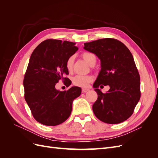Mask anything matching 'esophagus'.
<instances>
[{"instance_id":"34e87169","label":"esophagus","mask_w":158,"mask_h":158,"mask_svg":"<svg viewBox=\"0 0 158 158\" xmlns=\"http://www.w3.org/2000/svg\"><path fill=\"white\" fill-rule=\"evenodd\" d=\"M89 90V89H86V88H82V93H85V92H88Z\"/></svg>"}]
</instances>
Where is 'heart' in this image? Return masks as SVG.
Returning a JSON list of instances; mask_svg holds the SVG:
<instances>
[{
    "label": "heart",
    "instance_id": "heart-1",
    "mask_svg": "<svg viewBox=\"0 0 158 158\" xmlns=\"http://www.w3.org/2000/svg\"><path fill=\"white\" fill-rule=\"evenodd\" d=\"M82 58L86 61V63L89 64L90 66L94 63H95L96 62V57L95 55L92 52H85L82 55ZM74 63L73 57H70L66 62V68L69 70L71 71L73 70ZM93 80V78L91 76L88 75H76L73 79V84L76 85V86L85 88L89 85V84Z\"/></svg>",
    "mask_w": 158,
    "mask_h": 158
}]
</instances>
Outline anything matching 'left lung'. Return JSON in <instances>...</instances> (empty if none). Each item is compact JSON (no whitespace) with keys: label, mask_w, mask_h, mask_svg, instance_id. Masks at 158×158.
<instances>
[{"label":"left lung","mask_w":158,"mask_h":158,"mask_svg":"<svg viewBox=\"0 0 158 158\" xmlns=\"http://www.w3.org/2000/svg\"><path fill=\"white\" fill-rule=\"evenodd\" d=\"M84 49L101 61V70L93 85L98 95L92 106L95 115L108 124L126 121L140 98V78L131 51L112 38L85 43ZM101 84L110 85L107 93L98 89Z\"/></svg>","instance_id":"1"}]
</instances>
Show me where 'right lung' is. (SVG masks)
<instances>
[{"label": "right lung", "instance_id": "right-lung-1", "mask_svg": "<svg viewBox=\"0 0 158 158\" xmlns=\"http://www.w3.org/2000/svg\"><path fill=\"white\" fill-rule=\"evenodd\" d=\"M75 43L47 40L33 51L24 76V98L35 120L47 126H56L70 115L74 99L80 96L82 89L73 86L66 91L55 88L60 79L71 84L66 62L78 51Z\"/></svg>", "mask_w": 158, "mask_h": 158}]
</instances>
